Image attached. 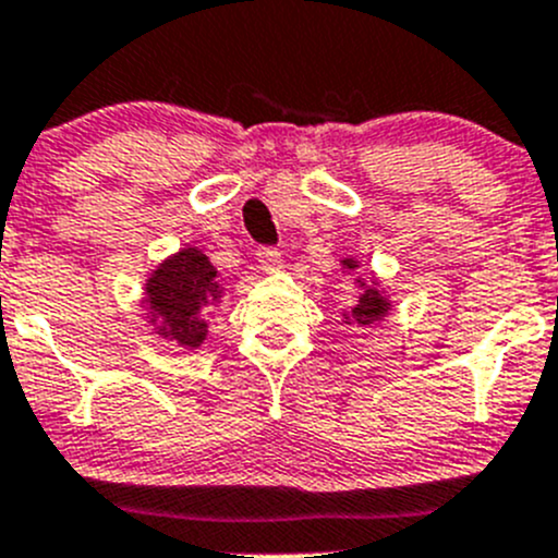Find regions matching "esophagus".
I'll return each mask as SVG.
<instances>
[{
  "label": "esophagus",
  "mask_w": 558,
  "mask_h": 558,
  "mask_svg": "<svg viewBox=\"0 0 558 558\" xmlns=\"http://www.w3.org/2000/svg\"><path fill=\"white\" fill-rule=\"evenodd\" d=\"M255 255H258V264H262L267 272H278V269L283 267V255H280L275 247H262Z\"/></svg>",
  "instance_id": "1"
}]
</instances>
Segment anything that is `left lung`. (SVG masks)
<instances>
[{"label":"left lung","mask_w":558,"mask_h":558,"mask_svg":"<svg viewBox=\"0 0 558 558\" xmlns=\"http://www.w3.org/2000/svg\"><path fill=\"white\" fill-rule=\"evenodd\" d=\"M341 267L347 269V272H355V269L361 267V262H355V258H343ZM355 286H357V296H355V303H352V308H347L341 314L343 322L357 327L377 325V322L385 319L388 311L393 308V305H390V296L385 294L377 278H368V280L355 278Z\"/></svg>","instance_id":"8db88e82"}]
</instances>
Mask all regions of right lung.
<instances>
[{
    "mask_svg": "<svg viewBox=\"0 0 558 558\" xmlns=\"http://www.w3.org/2000/svg\"><path fill=\"white\" fill-rule=\"evenodd\" d=\"M217 275L215 264L197 247H181L150 269L143 305L148 308L145 319L154 325L156 336L184 350H197L208 332L203 314L226 294Z\"/></svg>",
    "mask_w": 558,
    "mask_h": 558,
    "instance_id": "1",
    "label": "right lung"
}]
</instances>
